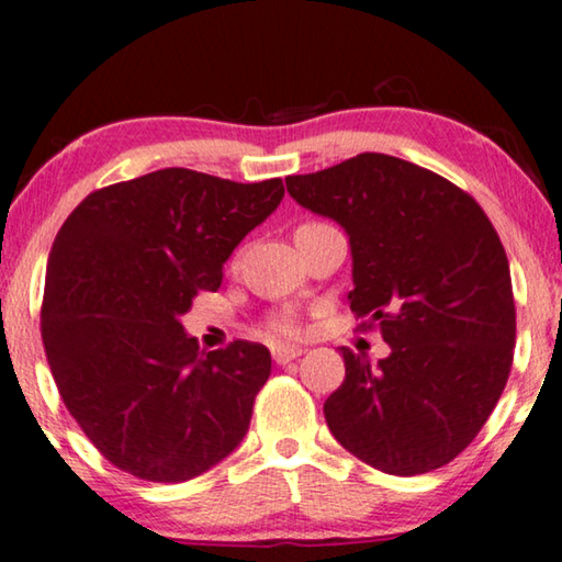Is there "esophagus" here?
<instances>
[{"mask_svg": "<svg viewBox=\"0 0 562 562\" xmlns=\"http://www.w3.org/2000/svg\"><path fill=\"white\" fill-rule=\"evenodd\" d=\"M271 353H273L276 363L286 366L291 361H296V358L303 353V348H299V346H276V348H271Z\"/></svg>", "mask_w": 562, "mask_h": 562, "instance_id": "1", "label": "esophagus"}]
</instances>
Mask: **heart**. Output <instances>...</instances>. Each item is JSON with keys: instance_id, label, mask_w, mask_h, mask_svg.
<instances>
[{"instance_id": "heart-1", "label": "heart", "mask_w": 562, "mask_h": 562, "mask_svg": "<svg viewBox=\"0 0 562 562\" xmlns=\"http://www.w3.org/2000/svg\"><path fill=\"white\" fill-rule=\"evenodd\" d=\"M271 328H273L276 336H283V338L296 336V330H299L296 321H293L291 316H279V318H276L273 324H271Z\"/></svg>"}]
</instances>
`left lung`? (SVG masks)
<instances>
[{"label": "left lung", "instance_id": "left-lung-1", "mask_svg": "<svg viewBox=\"0 0 562 562\" xmlns=\"http://www.w3.org/2000/svg\"><path fill=\"white\" fill-rule=\"evenodd\" d=\"M286 189L348 234V303L391 346L379 363L341 348L346 379L324 403L330 434L391 475L450 463L513 363L510 266L488 216L456 183L389 154L289 177Z\"/></svg>", "mask_w": 562, "mask_h": 562}]
</instances>
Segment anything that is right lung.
I'll return each mask as SVG.
<instances>
[{
	"label": "right lung",
	"mask_w": 562,
	"mask_h": 562,
	"mask_svg": "<svg viewBox=\"0 0 562 562\" xmlns=\"http://www.w3.org/2000/svg\"><path fill=\"white\" fill-rule=\"evenodd\" d=\"M283 199L161 169L89 194L54 238L42 341L64 406L99 453L151 483L191 481L241 443L269 381V348L201 351L181 326L199 291Z\"/></svg>",
	"instance_id": "1"
}]
</instances>
